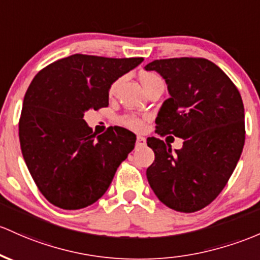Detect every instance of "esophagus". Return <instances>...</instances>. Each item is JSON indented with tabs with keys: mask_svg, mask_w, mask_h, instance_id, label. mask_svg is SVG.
<instances>
[{
	"mask_svg": "<svg viewBox=\"0 0 260 260\" xmlns=\"http://www.w3.org/2000/svg\"><path fill=\"white\" fill-rule=\"evenodd\" d=\"M144 145H145V138H144V137H142V136L137 137L136 147L137 148H142V147H144Z\"/></svg>",
	"mask_w": 260,
	"mask_h": 260,
	"instance_id": "obj_1",
	"label": "esophagus"
}]
</instances>
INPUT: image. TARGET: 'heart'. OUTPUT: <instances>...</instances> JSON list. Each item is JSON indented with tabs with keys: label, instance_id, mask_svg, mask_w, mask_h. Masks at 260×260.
Listing matches in <instances>:
<instances>
[{
	"label": "heart",
	"instance_id": "heart-1",
	"mask_svg": "<svg viewBox=\"0 0 260 260\" xmlns=\"http://www.w3.org/2000/svg\"><path fill=\"white\" fill-rule=\"evenodd\" d=\"M139 80H141L142 85H143V87L145 88L147 86H149L150 84H153L154 81H158V80H160V79H159L154 73L143 71V73H141V75H139ZM117 85H118V81L113 82L112 86H111V88H110V93L115 92L116 88H117ZM121 122L124 125H127V127L132 128V129L138 131V129H142V127H143V122H142L139 118H137V117H135V116H123L121 118Z\"/></svg>",
	"mask_w": 260,
	"mask_h": 260
}]
</instances>
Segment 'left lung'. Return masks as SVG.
Instances as JSON below:
<instances>
[{
    "label": "left lung",
    "instance_id": "obj_1",
    "mask_svg": "<svg viewBox=\"0 0 260 260\" xmlns=\"http://www.w3.org/2000/svg\"><path fill=\"white\" fill-rule=\"evenodd\" d=\"M170 98L155 119L158 135L184 139L181 149L148 138L154 162L147 179L164 205L195 212L210 205L226 186L244 145V107L239 91L216 64L201 58L154 60Z\"/></svg>",
    "mask_w": 260,
    "mask_h": 260
}]
</instances>
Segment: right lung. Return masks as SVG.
I'll list each match as a JSON object with an SVG mask.
<instances>
[{
	"label": "right lung",
	"instance_id": "1",
	"mask_svg": "<svg viewBox=\"0 0 260 260\" xmlns=\"http://www.w3.org/2000/svg\"><path fill=\"white\" fill-rule=\"evenodd\" d=\"M143 58L74 54L39 71L23 100L19 142L28 170L44 198L64 210L90 206L106 192L136 135L111 127L96 136L85 112L108 106L116 80Z\"/></svg>",
	"mask_w": 260,
	"mask_h": 260
}]
</instances>
